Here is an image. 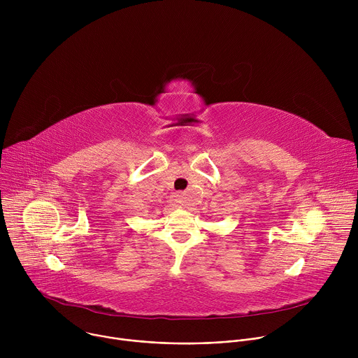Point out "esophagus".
Here are the masks:
<instances>
[{"label": "esophagus", "mask_w": 358, "mask_h": 358, "mask_svg": "<svg viewBox=\"0 0 358 358\" xmlns=\"http://www.w3.org/2000/svg\"><path fill=\"white\" fill-rule=\"evenodd\" d=\"M171 201H173V206H174L176 208H181L182 203H184V199H182V195H181V194H174V195L171 196Z\"/></svg>", "instance_id": "esophagus-1"}]
</instances>
